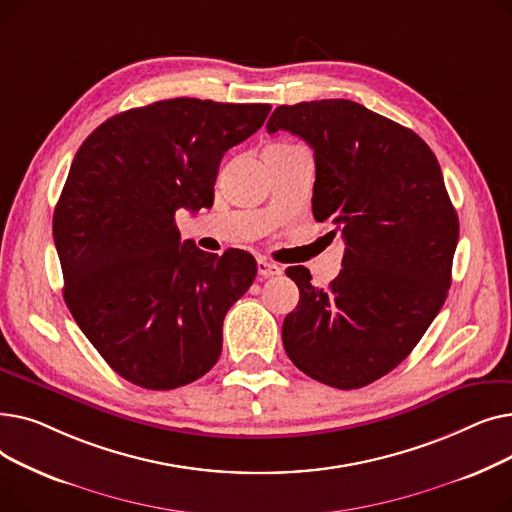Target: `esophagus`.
I'll use <instances>...</instances> for the list:
<instances>
[{
    "label": "esophagus",
    "instance_id": "obj_1",
    "mask_svg": "<svg viewBox=\"0 0 512 512\" xmlns=\"http://www.w3.org/2000/svg\"><path fill=\"white\" fill-rule=\"evenodd\" d=\"M257 274H259V278L280 276V274H282V267H280V265H276V263L265 261V259H259V261H257Z\"/></svg>",
    "mask_w": 512,
    "mask_h": 512
}]
</instances>
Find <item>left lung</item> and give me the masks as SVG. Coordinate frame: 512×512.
<instances>
[{
	"mask_svg": "<svg viewBox=\"0 0 512 512\" xmlns=\"http://www.w3.org/2000/svg\"><path fill=\"white\" fill-rule=\"evenodd\" d=\"M288 130L315 155L313 218L342 234L328 288L288 267L301 301L282 324L286 355L340 390L390 373L417 346L450 288L459 218L434 151L411 128L348 99L280 105L267 132Z\"/></svg>",
	"mask_w": 512,
	"mask_h": 512,
	"instance_id": "8db88e82",
	"label": "left lung"
}]
</instances>
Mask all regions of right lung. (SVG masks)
<instances>
[{"mask_svg": "<svg viewBox=\"0 0 512 512\" xmlns=\"http://www.w3.org/2000/svg\"><path fill=\"white\" fill-rule=\"evenodd\" d=\"M272 105L178 97L122 112L80 145L53 211L64 301L124 380L172 390L222 353L228 309L257 276L253 255L180 240L176 211L213 205L224 153Z\"/></svg>", "mask_w": 512, "mask_h": 512, "instance_id": "1", "label": "right lung"}]
</instances>
